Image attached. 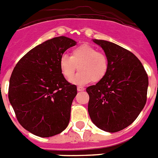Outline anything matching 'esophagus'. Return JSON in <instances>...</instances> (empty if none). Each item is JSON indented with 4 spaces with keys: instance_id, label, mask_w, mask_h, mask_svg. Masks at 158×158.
<instances>
[{
    "instance_id": "1",
    "label": "esophagus",
    "mask_w": 158,
    "mask_h": 158,
    "mask_svg": "<svg viewBox=\"0 0 158 158\" xmlns=\"http://www.w3.org/2000/svg\"><path fill=\"white\" fill-rule=\"evenodd\" d=\"M77 90H78V91H84L85 88H84L83 87H81V86H78V87H77Z\"/></svg>"
}]
</instances>
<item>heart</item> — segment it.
I'll return each mask as SVG.
<instances>
[{"mask_svg": "<svg viewBox=\"0 0 158 158\" xmlns=\"http://www.w3.org/2000/svg\"><path fill=\"white\" fill-rule=\"evenodd\" d=\"M77 67L79 71L71 79V83L85 85L91 80L97 83L104 79L109 69V60L105 54L99 52L96 48L83 44L71 50V57L63 54L59 59L61 73L67 80L72 78Z\"/></svg>", "mask_w": 158, "mask_h": 158, "instance_id": "1", "label": "heart"}]
</instances>
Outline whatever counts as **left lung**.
I'll use <instances>...</instances> for the list:
<instances>
[{
    "label": "left lung",
    "mask_w": 158,
    "mask_h": 158,
    "mask_svg": "<svg viewBox=\"0 0 158 158\" xmlns=\"http://www.w3.org/2000/svg\"><path fill=\"white\" fill-rule=\"evenodd\" d=\"M109 60L108 74L86 89L88 112L102 130L116 132L136 120L147 100L149 79L142 63L131 51L104 40L95 39Z\"/></svg>",
    "instance_id": "obj_1"
}]
</instances>
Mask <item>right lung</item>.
I'll use <instances>...</instances> for the list:
<instances>
[{
    "mask_svg": "<svg viewBox=\"0 0 158 158\" xmlns=\"http://www.w3.org/2000/svg\"><path fill=\"white\" fill-rule=\"evenodd\" d=\"M75 44L64 36L46 41L26 53L12 72L9 102L20 124L36 136H54L68 125L77 87L62 75L59 59Z\"/></svg>",
    "mask_w": 158,
    "mask_h": 158,
    "instance_id": "obj_1",
    "label": "right lung"
}]
</instances>
